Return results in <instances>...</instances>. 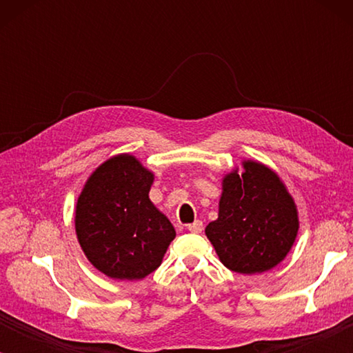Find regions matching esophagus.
I'll list each match as a JSON object with an SVG mask.
<instances>
[{"instance_id": "esophagus-1", "label": "esophagus", "mask_w": 353, "mask_h": 353, "mask_svg": "<svg viewBox=\"0 0 353 353\" xmlns=\"http://www.w3.org/2000/svg\"><path fill=\"white\" fill-rule=\"evenodd\" d=\"M188 230H190L191 233H201V231L204 230V225H202V221H201V220H196L194 223L188 225Z\"/></svg>"}]
</instances>
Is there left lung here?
Listing matches in <instances>:
<instances>
[{
  "label": "left lung",
  "instance_id": "1",
  "mask_svg": "<svg viewBox=\"0 0 353 353\" xmlns=\"http://www.w3.org/2000/svg\"><path fill=\"white\" fill-rule=\"evenodd\" d=\"M297 230L296 205L276 173L248 161L243 175L225 176L219 219L205 234L226 268L252 274L281 262Z\"/></svg>",
  "mask_w": 353,
  "mask_h": 353
}]
</instances>
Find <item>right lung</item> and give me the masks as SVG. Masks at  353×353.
Returning a JSON list of instances; mask_svg holds the SVG:
<instances>
[{
    "mask_svg": "<svg viewBox=\"0 0 353 353\" xmlns=\"http://www.w3.org/2000/svg\"><path fill=\"white\" fill-rule=\"evenodd\" d=\"M152 173L133 156L109 159L77 201L75 230L83 252L114 279H141L159 268L175 228L151 201Z\"/></svg>",
    "mask_w": 353,
    "mask_h": 353,
    "instance_id": "add662e5",
    "label": "right lung"
}]
</instances>
